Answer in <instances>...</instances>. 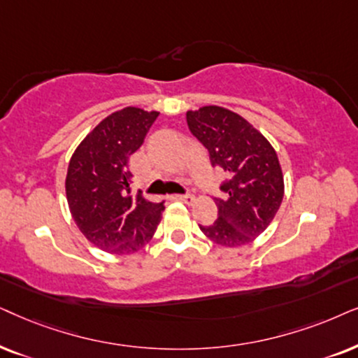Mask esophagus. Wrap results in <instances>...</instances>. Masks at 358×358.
Listing matches in <instances>:
<instances>
[{
  "mask_svg": "<svg viewBox=\"0 0 358 358\" xmlns=\"http://www.w3.org/2000/svg\"><path fill=\"white\" fill-rule=\"evenodd\" d=\"M171 198H173L175 201H182L185 204H192L194 201L193 194H173V196H171Z\"/></svg>",
  "mask_w": 358,
  "mask_h": 358,
  "instance_id": "esophagus-1",
  "label": "esophagus"
}]
</instances>
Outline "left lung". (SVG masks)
I'll list each match as a JSON object with an SVG mask.
<instances>
[{"label": "left lung", "instance_id": "1", "mask_svg": "<svg viewBox=\"0 0 358 358\" xmlns=\"http://www.w3.org/2000/svg\"><path fill=\"white\" fill-rule=\"evenodd\" d=\"M193 136L206 147L213 166H221L229 180L216 199L217 219L199 226L221 247L254 242L273 221L283 201L285 182L278 155L266 137L231 109L203 106L187 113Z\"/></svg>", "mask_w": 358, "mask_h": 358}]
</instances>
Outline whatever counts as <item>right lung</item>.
Returning a JSON list of instances; mask_svg holds the SVG:
<instances>
[{
	"instance_id": "obj_1",
	"label": "right lung",
	"mask_w": 358,
	"mask_h": 358,
	"mask_svg": "<svg viewBox=\"0 0 358 358\" xmlns=\"http://www.w3.org/2000/svg\"><path fill=\"white\" fill-rule=\"evenodd\" d=\"M159 111L127 106L109 114L80 142L69 162L66 203L80 232L113 255L136 254L162 219L164 203L132 194L129 157L144 144Z\"/></svg>"
}]
</instances>
